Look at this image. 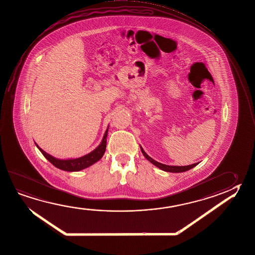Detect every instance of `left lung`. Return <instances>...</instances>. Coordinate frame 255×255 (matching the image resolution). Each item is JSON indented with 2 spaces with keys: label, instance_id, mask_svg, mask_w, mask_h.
<instances>
[{
  "label": "left lung",
  "instance_id": "1",
  "mask_svg": "<svg viewBox=\"0 0 255 255\" xmlns=\"http://www.w3.org/2000/svg\"><path fill=\"white\" fill-rule=\"evenodd\" d=\"M140 150H141L143 155H144V156L147 158V160L149 161V162H151L153 165L157 166L159 169L165 171V172H171V173H182V172H185V171H188V170L192 169V167H194L195 165L199 164V163H195V164H192V165H183V166L164 165V164H161V163L157 162V161L154 160V159L151 158L150 156L147 155V153L143 150L142 147H140Z\"/></svg>",
  "mask_w": 255,
  "mask_h": 255
}]
</instances>
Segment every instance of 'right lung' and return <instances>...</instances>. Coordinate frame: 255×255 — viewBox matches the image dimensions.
<instances>
[{"mask_svg":"<svg viewBox=\"0 0 255 255\" xmlns=\"http://www.w3.org/2000/svg\"><path fill=\"white\" fill-rule=\"evenodd\" d=\"M108 128L109 127H108V129L106 130L103 139H102L101 143L99 144V147H96L93 151L90 152L85 156L74 158V159H59V158L54 157V156H51L49 154H47L46 152L44 151L36 143V145L45 158L59 169L68 171V172H77V171L85 169L90 165H93L103 156L104 153L106 151V147H107Z\"/></svg>","mask_w":255,"mask_h":255,"instance_id":"1","label":"right lung"}]
</instances>
